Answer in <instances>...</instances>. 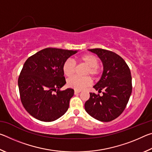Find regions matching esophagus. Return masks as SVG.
<instances>
[{
    "instance_id": "34e87169",
    "label": "esophagus",
    "mask_w": 152,
    "mask_h": 152,
    "mask_svg": "<svg viewBox=\"0 0 152 152\" xmlns=\"http://www.w3.org/2000/svg\"><path fill=\"white\" fill-rule=\"evenodd\" d=\"M80 91H80V90H74V94H78V93H79V92H80Z\"/></svg>"
}]
</instances>
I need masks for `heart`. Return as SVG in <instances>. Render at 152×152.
<instances>
[{
  "instance_id": "obj_1",
  "label": "heart",
  "mask_w": 152,
  "mask_h": 152,
  "mask_svg": "<svg viewBox=\"0 0 152 152\" xmlns=\"http://www.w3.org/2000/svg\"><path fill=\"white\" fill-rule=\"evenodd\" d=\"M78 61L87 66L84 75L86 76H73L67 80V85L75 90H80L86 88L92 84V79L88 75H91L94 78H98L101 75L102 68L99 64V59L91 53H86L78 58ZM76 63L71 60H66L62 66V70L66 76H73L76 70Z\"/></svg>"
}]
</instances>
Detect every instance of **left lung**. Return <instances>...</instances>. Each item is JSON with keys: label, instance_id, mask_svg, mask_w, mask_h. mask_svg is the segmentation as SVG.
I'll list each match as a JSON object with an SVG mask.
<instances>
[{"label": "left lung", "instance_id": "1", "mask_svg": "<svg viewBox=\"0 0 152 152\" xmlns=\"http://www.w3.org/2000/svg\"><path fill=\"white\" fill-rule=\"evenodd\" d=\"M101 58L104 67L103 73L94 88L102 92L90 93L84 104L88 114L94 119L109 122L117 118L125 110L132 92L131 71L125 60L113 51L101 48L89 50Z\"/></svg>", "mask_w": 152, "mask_h": 152}]
</instances>
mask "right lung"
I'll list each match as a JSON object with an SVG mask.
<instances>
[{
	"mask_svg": "<svg viewBox=\"0 0 152 152\" xmlns=\"http://www.w3.org/2000/svg\"><path fill=\"white\" fill-rule=\"evenodd\" d=\"M76 52L48 48L25 62L18 78L20 98L25 109L35 119L53 121L68 110L74 90H60L66 82L62 66Z\"/></svg>",
	"mask_w": 152,
	"mask_h": 152,
	"instance_id": "right-lung-1",
	"label": "right lung"
}]
</instances>
